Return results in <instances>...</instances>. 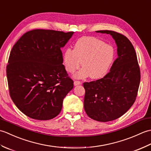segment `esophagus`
Listing matches in <instances>:
<instances>
[{"instance_id": "obj_1", "label": "esophagus", "mask_w": 151, "mask_h": 151, "mask_svg": "<svg viewBox=\"0 0 151 151\" xmlns=\"http://www.w3.org/2000/svg\"><path fill=\"white\" fill-rule=\"evenodd\" d=\"M82 84L81 82L80 81H74V86H78V85H81Z\"/></svg>"}]
</instances>
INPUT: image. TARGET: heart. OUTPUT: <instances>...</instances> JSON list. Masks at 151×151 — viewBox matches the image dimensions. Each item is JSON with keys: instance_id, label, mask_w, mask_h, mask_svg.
Instances as JSON below:
<instances>
[{"instance_id": "b5f03b06", "label": "heart", "mask_w": 151, "mask_h": 151, "mask_svg": "<svg viewBox=\"0 0 151 151\" xmlns=\"http://www.w3.org/2000/svg\"><path fill=\"white\" fill-rule=\"evenodd\" d=\"M115 56L114 48L94 37H83L75 43L73 50L67 49L63 56L65 70L74 73L83 67L76 77L101 78L106 75Z\"/></svg>"}]
</instances>
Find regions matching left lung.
<instances>
[{
  "instance_id": "1",
  "label": "left lung",
  "mask_w": 151,
  "mask_h": 151,
  "mask_svg": "<svg viewBox=\"0 0 151 151\" xmlns=\"http://www.w3.org/2000/svg\"><path fill=\"white\" fill-rule=\"evenodd\" d=\"M96 32L110 34L113 37L117 48V58L104 78L84 83V107L93 119L108 122L122 116L135 102L140 70L135 49L127 37L111 30Z\"/></svg>"
}]
</instances>
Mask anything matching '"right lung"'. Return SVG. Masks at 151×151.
<instances>
[{
	"instance_id": "1",
	"label": "right lung",
	"mask_w": 151,
	"mask_h": 151,
	"mask_svg": "<svg viewBox=\"0 0 151 151\" xmlns=\"http://www.w3.org/2000/svg\"><path fill=\"white\" fill-rule=\"evenodd\" d=\"M74 33L33 30L13 47L6 68L9 95L28 117L49 120L62 110L73 81L63 65L61 49Z\"/></svg>"
}]
</instances>
